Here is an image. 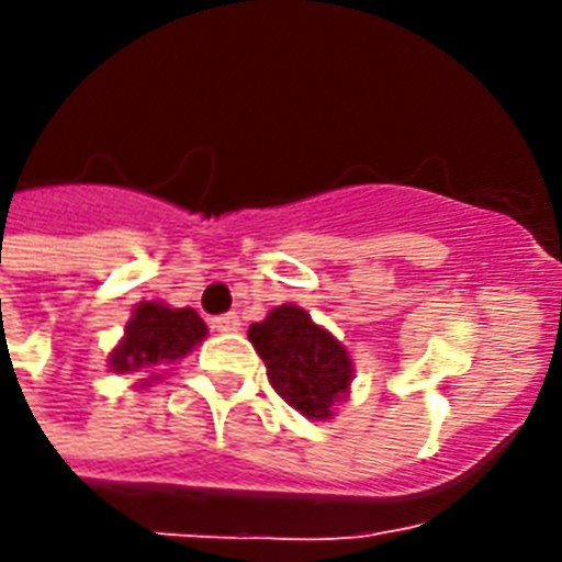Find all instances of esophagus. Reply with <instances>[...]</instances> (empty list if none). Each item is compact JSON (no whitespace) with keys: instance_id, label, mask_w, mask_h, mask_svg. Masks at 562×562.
<instances>
[{"instance_id":"34e87169","label":"esophagus","mask_w":562,"mask_h":562,"mask_svg":"<svg viewBox=\"0 0 562 562\" xmlns=\"http://www.w3.org/2000/svg\"><path fill=\"white\" fill-rule=\"evenodd\" d=\"M212 329H215V333H238V329H241V321H238L236 315L212 317Z\"/></svg>"}]
</instances>
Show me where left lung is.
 <instances>
[{"label":"left lung","mask_w":562,"mask_h":562,"mask_svg":"<svg viewBox=\"0 0 562 562\" xmlns=\"http://www.w3.org/2000/svg\"><path fill=\"white\" fill-rule=\"evenodd\" d=\"M247 338L265 361L273 391L303 417L329 419L335 402L347 400L350 352L300 306H277L265 321L250 324Z\"/></svg>","instance_id":"8db88e82"}]
</instances>
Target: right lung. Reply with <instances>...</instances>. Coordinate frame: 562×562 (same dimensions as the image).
<instances>
[{
	"label": "right lung",
	"instance_id": "obj_1",
	"mask_svg": "<svg viewBox=\"0 0 562 562\" xmlns=\"http://www.w3.org/2000/svg\"><path fill=\"white\" fill-rule=\"evenodd\" d=\"M206 338V324L194 308H169L166 303H139L125 326V338L110 352L113 373H148L157 364H175ZM157 379V375H151ZM148 384V379H143Z\"/></svg>",
	"mask_w": 562,
	"mask_h": 562
}]
</instances>
